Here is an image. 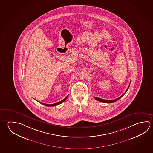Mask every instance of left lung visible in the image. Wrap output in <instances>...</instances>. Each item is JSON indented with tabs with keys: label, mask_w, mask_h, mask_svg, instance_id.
<instances>
[{
	"label": "left lung",
	"mask_w": 153,
	"mask_h": 153,
	"mask_svg": "<svg viewBox=\"0 0 153 153\" xmlns=\"http://www.w3.org/2000/svg\"><path fill=\"white\" fill-rule=\"evenodd\" d=\"M129 87V85L128 87V88L127 89V90H126V92H125V93L126 92V91L128 90V89ZM125 94H123L122 96H121L120 97H119V98H116V99H114V100H105V99H101V98H97V97H94V98L97 100H98L99 102H105V103H112V102H116V101H117L118 99H120V98H121L123 96V95Z\"/></svg>",
	"instance_id": "1"
}]
</instances>
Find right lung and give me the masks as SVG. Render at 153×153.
I'll use <instances>...</instances> for the list:
<instances>
[{"label": "right lung", "mask_w": 153, "mask_h": 153, "mask_svg": "<svg viewBox=\"0 0 153 153\" xmlns=\"http://www.w3.org/2000/svg\"><path fill=\"white\" fill-rule=\"evenodd\" d=\"M68 97V95L65 98L62 100L61 101H60V102H57V103H55V104H44V103H41L40 102H40L42 104L44 105H45V106H56V105H58L60 104H61L62 102H65V100H66V99L67 98V97Z\"/></svg>", "instance_id": "add662e5"}]
</instances>
